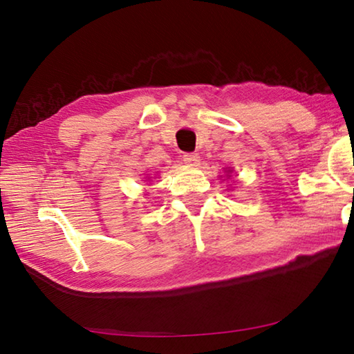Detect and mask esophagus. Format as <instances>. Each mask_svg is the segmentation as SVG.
<instances>
[{
	"instance_id": "esophagus-1",
	"label": "esophagus",
	"mask_w": 354,
	"mask_h": 354,
	"mask_svg": "<svg viewBox=\"0 0 354 354\" xmlns=\"http://www.w3.org/2000/svg\"><path fill=\"white\" fill-rule=\"evenodd\" d=\"M183 160L190 167H196L200 164V156L196 153H185L183 156Z\"/></svg>"
}]
</instances>
